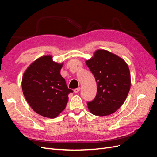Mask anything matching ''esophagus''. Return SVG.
I'll use <instances>...</instances> for the list:
<instances>
[{"label":"esophagus","instance_id":"esophagus-1","mask_svg":"<svg viewBox=\"0 0 157 157\" xmlns=\"http://www.w3.org/2000/svg\"><path fill=\"white\" fill-rule=\"evenodd\" d=\"M80 88H75L74 89V92L75 93H78L79 91H80Z\"/></svg>","mask_w":157,"mask_h":157}]
</instances>
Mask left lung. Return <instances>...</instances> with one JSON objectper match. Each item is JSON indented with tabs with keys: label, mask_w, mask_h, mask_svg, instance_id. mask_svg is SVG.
Segmentation results:
<instances>
[{
	"label": "left lung",
	"mask_w": 157,
	"mask_h": 157,
	"mask_svg": "<svg viewBox=\"0 0 157 157\" xmlns=\"http://www.w3.org/2000/svg\"><path fill=\"white\" fill-rule=\"evenodd\" d=\"M86 65L97 82V94L87 102L93 115L107 116L115 113L124 102L131 84L128 66L122 58L110 52L98 50Z\"/></svg>",
	"instance_id": "left-lung-1"
}]
</instances>
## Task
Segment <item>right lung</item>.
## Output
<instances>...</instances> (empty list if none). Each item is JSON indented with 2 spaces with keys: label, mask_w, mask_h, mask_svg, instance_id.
I'll list each match as a JSON object with an SVG mask.
<instances>
[{
  "label": "right lung",
  "mask_w": 157,
  "mask_h": 157,
  "mask_svg": "<svg viewBox=\"0 0 157 157\" xmlns=\"http://www.w3.org/2000/svg\"><path fill=\"white\" fill-rule=\"evenodd\" d=\"M63 63L44 56L31 63L23 74L22 90L33 111L43 117L53 118L63 111L68 101V88L60 70Z\"/></svg>",
  "instance_id": "right-lung-1"
}]
</instances>
